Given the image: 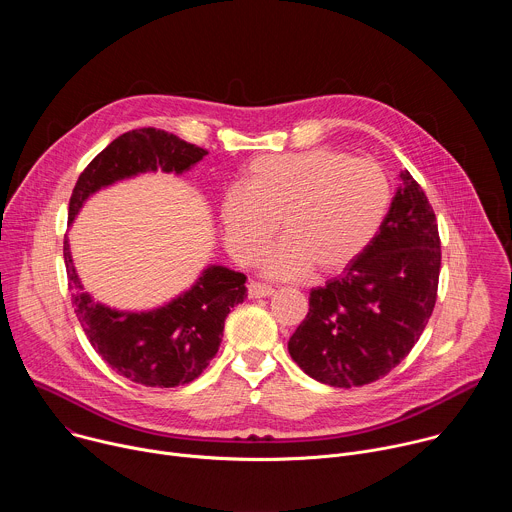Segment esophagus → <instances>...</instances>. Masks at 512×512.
<instances>
[{"mask_svg": "<svg viewBox=\"0 0 512 512\" xmlns=\"http://www.w3.org/2000/svg\"><path fill=\"white\" fill-rule=\"evenodd\" d=\"M273 291H275V289H273L271 285H267V283H259V281H251V283L247 285V294H249V298H253V300L273 296Z\"/></svg>", "mask_w": 512, "mask_h": 512, "instance_id": "34e87169", "label": "esophagus"}]
</instances>
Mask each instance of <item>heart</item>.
<instances>
[{"instance_id":"obj_1","label":"heart","mask_w":512,"mask_h":512,"mask_svg":"<svg viewBox=\"0 0 512 512\" xmlns=\"http://www.w3.org/2000/svg\"><path fill=\"white\" fill-rule=\"evenodd\" d=\"M391 184L373 160L332 148L261 156L221 202L229 253L253 263L281 225L283 239L263 259L275 279H296L312 267L332 273L352 263L381 229Z\"/></svg>"}]
</instances>
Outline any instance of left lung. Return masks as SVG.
Listing matches in <instances>:
<instances>
[{
  "label": "left lung",
  "mask_w": 512,
  "mask_h": 512,
  "mask_svg": "<svg viewBox=\"0 0 512 512\" xmlns=\"http://www.w3.org/2000/svg\"><path fill=\"white\" fill-rule=\"evenodd\" d=\"M442 241L415 178L401 172L385 221L340 277L310 291L287 348L312 379L340 389L389 375L419 340L437 300Z\"/></svg>",
  "instance_id": "1"
}]
</instances>
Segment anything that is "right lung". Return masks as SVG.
Listing matches in <instances>:
<instances>
[{
	"label": "right lung",
	"mask_w": 512,
	"mask_h": 512,
	"mask_svg": "<svg viewBox=\"0 0 512 512\" xmlns=\"http://www.w3.org/2000/svg\"><path fill=\"white\" fill-rule=\"evenodd\" d=\"M208 152L174 133L133 129L97 154L79 176L68 204V221L103 186L139 172H184ZM64 265L75 314L97 354L121 377L145 387H178L194 381L221 346L229 312L247 298V277L212 265L172 304L141 314L115 312L83 291L64 239Z\"/></svg>",
	"instance_id": "obj_1"
}]
</instances>
